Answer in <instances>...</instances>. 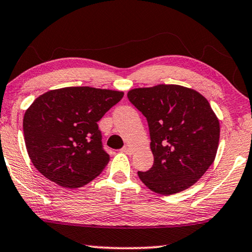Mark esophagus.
Here are the masks:
<instances>
[{
    "mask_svg": "<svg viewBox=\"0 0 252 252\" xmlns=\"http://www.w3.org/2000/svg\"><path fill=\"white\" fill-rule=\"evenodd\" d=\"M121 152L126 153V155L131 156L132 155V149L130 147H125L123 149H121Z\"/></svg>",
    "mask_w": 252,
    "mask_h": 252,
    "instance_id": "obj_1",
    "label": "esophagus"
}]
</instances>
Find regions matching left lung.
Segmentation results:
<instances>
[{
	"mask_svg": "<svg viewBox=\"0 0 252 252\" xmlns=\"http://www.w3.org/2000/svg\"><path fill=\"white\" fill-rule=\"evenodd\" d=\"M127 97L147 118L155 162L138 172L153 192L168 195L193 186L215 161L220 123L208 100L178 84L136 88Z\"/></svg>",
	"mask_w": 252,
	"mask_h": 252,
	"instance_id": "1",
	"label": "left lung"
}]
</instances>
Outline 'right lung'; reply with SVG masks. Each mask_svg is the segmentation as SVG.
Listing matches in <instances>:
<instances>
[{
	"label": "right lung",
	"instance_id": "right-lung-1",
	"mask_svg": "<svg viewBox=\"0 0 252 252\" xmlns=\"http://www.w3.org/2000/svg\"><path fill=\"white\" fill-rule=\"evenodd\" d=\"M123 94L108 89L67 87L36 97L23 118L25 146L34 167L69 189L99 176L110 156L102 149L97 121Z\"/></svg>",
	"mask_w": 252,
	"mask_h": 252
}]
</instances>
